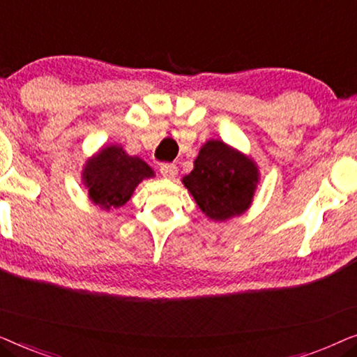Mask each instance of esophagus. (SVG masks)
Listing matches in <instances>:
<instances>
[{
	"mask_svg": "<svg viewBox=\"0 0 357 357\" xmlns=\"http://www.w3.org/2000/svg\"><path fill=\"white\" fill-rule=\"evenodd\" d=\"M160 175L165 178H174L175 175H177V165L172 164V162H164L160 164Z\"/></svg>",
	"mask_w": 357,
	"mask_h": 357,
	"instance_id": "esophagus-1",
	"label": "esophagus"
}]
</instances>
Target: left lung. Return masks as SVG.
I'll return each instance as SVG.
<instances>
[{
  "instance_id": "obj_1",
  "label": "left lung",
  "mask_w": 357,
  "mask_h": 357,
  "mask_svg": "<svg viewBox=\"0 0 357 357\" xmlns=\"http://www.w3.org/2000/svg\"><path fill=\"white\" fill-rule=\"evenodd\" d=\"M258 172L250 159L222 141H208L195 159V169L183 177L185 187L208 218L224 221L250 206Z\"/></svg>"
}]
</instances>
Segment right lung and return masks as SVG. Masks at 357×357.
<instances>
[{"label": "right lung", "mask_w": 357, "mask_h": 357, "mask_svg": "<svg viewBox=\"0 0 357 357\" xmlns=\"http://www.w3.org/2000/svg\"><path fill=\"white\" fill-rule=\"evenodd\" d=\"M153 175V169L144 160L131 158L120 146H110L102 149L97 158L87 160L84 182L92 202L109 209L125 204L136 185Z\"/></svg>", "instance_id": "1"}]
</instances>
